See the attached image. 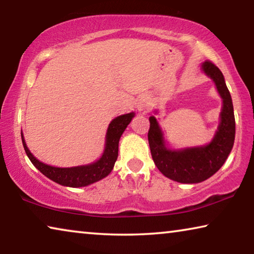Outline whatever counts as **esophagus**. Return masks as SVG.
I'll return each instance as SVG.
<instances>
[{
	"label": "esophagus",
	"mask_w": 254,
	"mask_h": 254,
	"mask_svg": "<svg viewBox=\"0 0 254 254\" xmlns=\"http://www.w3.org/2000/svg\"><path fill=\"white\" fill-rule=\"evenodd\" d=\"M136 107H137V110L139 111H144V110H147L148 107H149V101L147 100V98H140L139 101H137V103H136Z\"/></svg>",
	"instance_id": "obj_1"
}]
</instances>
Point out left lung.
I'll return each mask as SVG.
<instances>
[{
    "label": "left lung",
    "mask_w": 254,
    "mask_h": 254,
    "mask_svg": "<svg viewBox=\"0 0 254 254\" xmlns=\"http://www.w3.org/2000/svg\"><path fill=\"white\" fill-rule=\"evenodd\" d=\"M201 69L213 79L223 100L221 122L213 140L201 147L171 150L166 145L157 119L150 117L148 140L154 165L167 178L183 184H197L220 170L234 144L235 119L231 94L222 71L212 62L203 63Z\"/></svg>",
    "instance_id": "left-lung-1"
}]
</instances>
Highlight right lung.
Wrapping results in <instances>:
<instances>
[{
    "label": "right lung",
    "mask_w": 254,
    "mask_h": 254,
    "mask_svg": "<svg viewBox=\"0 0 254 254\" xmlns=\"http://www.w3.org/2000/svg\"><path fill=\"white\" fill-rule=\"evenodd\" d=\"M133 117H134V113L132 112V113L120 115V117L112 120V122L109 124V127H107L105 148L102 157L97 161L85 166L71 167V168H58V167L46 165V163L38 160L30 152L27 144H25L23 134H21V137H22L25 153L29 157L30 161L33 163V166L41 174H44L46 177H48L53 182L63 185V186L75 188L84 187L105 178L113 169L114 163L119 156L120 137H121L127 127L130 124Z\"/></svg>",
    "instance_id": "1"
}]
</instances>
